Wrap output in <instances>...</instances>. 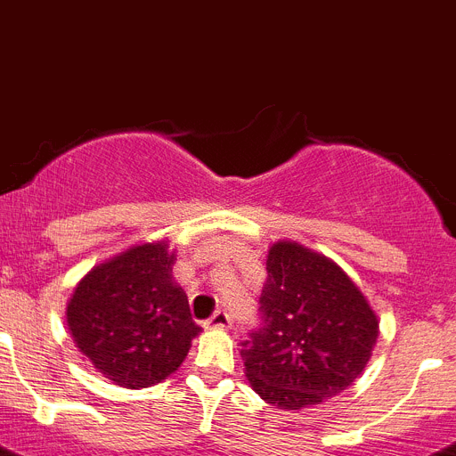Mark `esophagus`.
<instances>
[{
    "label": "esophagus",
    "instance_id": "obj_1",
    "mask_svg": "<svg viewBox=\"0 0 456 456\" xmlns=\"http://www.w3.org/2000/svg\"><path fill=\"white\" fill-rule=\"evenodd\" d=\"M229 325H232V318H229V314L224 309H218L204 322V327H208V330H227Z\"/></svg>",
    "mask_w": 456,
    "mask_h": 456
}]
</instances>
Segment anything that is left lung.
<instances>
[{
    "label": "left lung",
    "instance_id": "obj_1",
    "mask_svg": "<svg viewBox=\"0 0 456 456\" xmlns=\"http://www.w3.org/2000/svg\"><path fill=\"white\" fill-rule=\"evenodd\" d=\"M265 270L261 322L240 350L249 387L281 409L338 395L370 359L377 315L334 261L302 245H273Z\"/></svg>",
    "mask_w": 456,
    "mask_h": 456
}]
</instances>
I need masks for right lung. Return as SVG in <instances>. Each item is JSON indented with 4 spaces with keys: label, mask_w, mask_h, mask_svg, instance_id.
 Here are the masks:
<instances>
[{
    "label": "right lung",
    "mask_w": 456,
    "mask_h": 456,
    "mask_svg": "<svg viewBox=\"0 0 456 456\" xmlns=\"http://www.w3.org/2000/svg\"><path fill=\"white\" fill-rule=\"evenodd\" d=\"M175 254L147 243L90 270L68 305V327L90 363L118 387L147 388L182 366L202 331L172 281Z\"/></svg>",
    "instance_id": "1"
}]
</instances>
